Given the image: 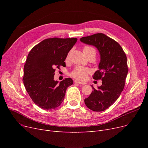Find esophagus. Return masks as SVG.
Returning a JSON list of instances; mask_svg holds the SVG:
<instances>
[{
    "mask_svg": "<svg viewBox=\"0 0 148 148\" xmlns=\"http://www.w3.org/2000/svg\"><path fill=\"white\" fill-rule=\"evenodd\" d=\"M74 83H77V84H86L85 82H80V81H79V80H74Z\"/></svg>",
    "mask_w": 148,
    "mask_h": 148,
    "instance_id": "1",
    "label": "esophagus"
}]
</instances>
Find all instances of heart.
<instances>
[{
    "instance_id": "1",
    "label": "heart",
    "mask_w": 148,
    "mask_h": 148,
    "mask_svg": "<svg viewBox=\"0 0 148 148\" xmlns=\"http://www.w3.org/2000/svg\"><path fill=\"white\" fill-rule=\"evenodd\" d=\"M83 52L85 54V55L87 56L92 53L95 54V50L91 46L85 45L83 47ZM69 55H70V52H69L66 55V60H68L69 59ZM90 73V70L89 68L83 67L82 66H77L71 72V75L76 79H78L80 80H84V79H86L87 75Z\"/></svg>"
}]
</instances>
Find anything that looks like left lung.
Segmentation results:
<instances>
[{"label":"left lung","instance_id":"1","mask_svg":"<svg viewBox=\"0 0 148 148\" xmlns=\"http://www.w3.org/2000/svg\"><path fill=\"white\" fill-rule=\"evenodd\" d=\"M81 42L94 45L100 54L99 70L93 78L101 80L102 85L94 89L84 103L91 110L102 112L111 106L119 97L125 86L128 74L127 56L118 42L104 34L82 37Z\"/></svg>","mask_w":148,"mask_h":148}]
</instances>
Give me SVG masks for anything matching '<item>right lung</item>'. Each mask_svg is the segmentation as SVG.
<instances>
[{"mask_svg":"<svg viewBox=\"0 0 148 148\" xmlns=\"http://www.w3.org/2000/svg\"><path fill=\"white\" fill-rule=\"evenodd\" d=\"M77 41L72 38H48L34 46L24 66L23 83L35 104L44 110L54 109L63 101L71 78L54 80L56 68L65 66L68 52Z\"/></svg>","mask_w":148,"mask_h":148,"instance_id":"right-lung-1","label":"right lung"}]
</instances>
